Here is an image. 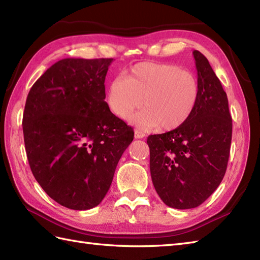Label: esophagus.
<instances>
[{"instance_id":"esophagus-1","label":"esophagus","mask_w":260,"mask_h":260,"mask_svg":"<svg viewBox=\"0 0 260 260\" xmlns=\"http://www.w3.org/2000/svg\"><path fill=\"white\" fill-rule=\"evenodd\" d=\"M134 134H135V139H143V137H145V134L143 133V132H141L140 129H135Z\"/></svg>"}]
</instances>
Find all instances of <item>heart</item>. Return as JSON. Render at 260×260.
Returning <instances> with one entry per match:
<instances>
[{"label":"heart","instance_id":"b5f03b06","mask_svg":"<svg viewBox=\"0 0 260 260\" xmlns=\"http://www.w3.org/2000/svg\"><path fill=\"white\" fill-rule=\"evenodd\" d=\"M199 96L200 86L192 71L173 63L140 62L109 82L106 104L119 119L144 105L132 116V123L144 129L159 126L171 131L189 119Z\"/></svg>","mask_w":260,"mask_h":260}]
</instances>
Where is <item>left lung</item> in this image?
Here are the masks:
<instances>
[{"instance_id":"8db88e82","label":"left lung","mask_w":260,"mask_h":260,"mask_svg":"<svg viewBox=\"0 0 260 260\" xmlns=\"http://www.w3.org/2000/svg\"><path fill=\"white\" fill-rule=\"evenodd\" d=\"M200 96L184 124L150 135V170L157 194L167 206L192 209L221 183L227 170L233 119L227 93L208 59L194 50Z\"/></svg>"}]
</instances>
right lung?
Listing matches in <instances>:
<instances>
[{"label": "right lung", "instance_id": "1", "mask_svg": "<svg viewBox=\"0 0 260 260\" xmlns=\"http://www.w3.org/2000/svg\"><path fill=\"white\" fill-rule=\"evenodd\" d=\"M113 59L59 60L29 91L23 120L26 157L47 194L61 206H98L134 131L110 112L105 78Z\"/></svg>", "mask_w": 260, "mask_h": 260}]
</instances>
